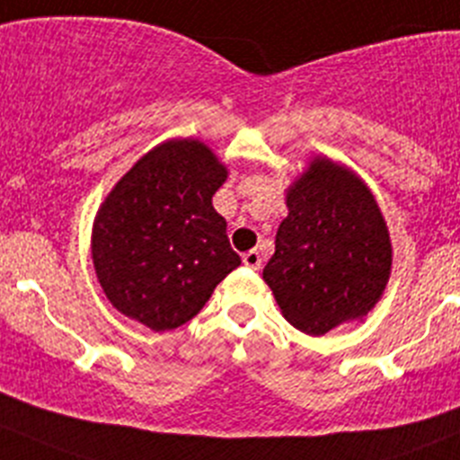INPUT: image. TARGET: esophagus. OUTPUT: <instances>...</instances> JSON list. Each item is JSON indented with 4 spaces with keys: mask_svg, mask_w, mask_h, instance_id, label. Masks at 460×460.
Listing matches in <instances>:
<instances>
[{
    "mask_svg": "<svg viewBox=\"0 0 460 460\" xmlns=\"http://www.w3.org/2000/svg\"><path fill=\"white\" fill-rule=\"evenodd\" d=\"M243 264H246L248 269H260V266H261L260 251H255V248H252V251L243 252Z\"/></svg>",
    "mask_w": 460,
    "mask_h": 460,
    "instance_id": "obj_1",
    "label": "esophagus"
}]
</instances>
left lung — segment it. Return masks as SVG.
<instances>
[{
	"label": "left lung",
	"instance_id": "1",
	"mask_svg": "<svg viewBox=\"0 0 460 460\" xmlns=\"http://www.w3.org/2000/svg\"><path fill=\"white\" fill-rule=\"evenodd\" d=\"M287 208L261 273L282 316L309 336L364 321L393 266L386 218L370 187L341 162L316 155L288 185Z\"/></svg>",
	"mask_w": 460,
	"mask_h": 460
}]
</instances>
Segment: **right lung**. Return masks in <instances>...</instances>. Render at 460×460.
Returning a JSON list of instances; mask_svg holds the SVG:
<instances>
[{"label": "right lung", "mask_w": 460, "mask_h": 460, "mask_svg": "<svg viewBox=\"0 0 460 460\" xmlns=\"http://www.w3.org/2000/svg\"><path fill=\"white\" fill-rule=\"evenodd\" d=\"M227 169L200 139L173 137L117 181L92 223V264L112 307L153 332L185 325L242 264L212 196Z\"/></svg>", "instance_id": "1"}]
</instances>
